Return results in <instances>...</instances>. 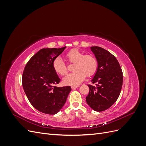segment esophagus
Wrapping results in <instances>:
<instances>
[{"mask_svg": "<svg viewBox=\"0 0 146 146\" xmlns=\"http://www.w3.org/2000/svg\"><path fill=\"white\" fill-rule=\"evenodd\" d=\"M78 87V86H71V88H72V90H76V88Z\"/></svg>", "mask_w": 146, "mask_h": 146, "instance_id": "esophagus-1", "label": "esophagus"}]
</instances>
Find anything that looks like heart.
Wrapping results in <instances>:
<instances>
[{
	"instance_id": "1",
	"label": "heart",
	"mask_w": 146,
	"mask_h": 146,
	"mask_svg": "<svg viewBox=\"0 0 146 146\" xmlns=\"http://www.w3.org/2000/svg\"><path fill=\"white\" fill-rule=\"evenodd\" d=\"M66 57L70 63H74V72L68 74L63 80L66 85L77 86L85 80L86 76H92L98 70L99 62L93 55H85L78 48H72L66 54ZM52 68L54 71L61 76H65L68 71L67 65L59 57L53 61Z\"/></svg>"
}]
</instances>
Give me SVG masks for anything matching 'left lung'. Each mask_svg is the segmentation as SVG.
Returning a JSON list of instances; mask_svg holds the SVG:
<instances>
[{"instance_id": "left-lung-1", "label": "left lung", "mask_w": 146, "mask_h": 146, "mask_svg": "<svg viewBox=\"0 0 146 146\" xmlns=\"http://www.w3.org/2000/svg\"><path fill=\"white\" fill-rule=\"evenodd\" d=\"M98 60V70L92 83L96 86L88 85L89 94L86 97V102L96 111H103L116 102L120 95L123 74L121 66L116 57L104 48L91 47Z\"/></svg>"}]
</instances>
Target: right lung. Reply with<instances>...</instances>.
Instances as JSON below:
<instances>
[{
	"label": "right lung",
	"mask_w": 146,
	"mask_h": 146,
	"mask_svg": "<svg viewBox=\"0 0 146 146\" xmlns=\"http://www.w3.org/2000/svg\"><path fill=\"white\" fill-rule=\"evenodd\" d=\"M42 48L26 64L22 84L30 104L38 111L55 114L63 107L69 92L70 86L57 87L60 79L52 68V62L65 49Z\"/></svg>",
	"instance_id": "right-lung-1"
}]
</instances>
